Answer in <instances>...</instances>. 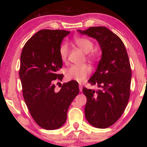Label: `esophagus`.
<instances>
[{"label":"esophagus","mask_w":147,"mask_h":147,"mask_svg":"<svg viewBox=\"0 0 147 147\" xmlns=\"http://www.w3.org/2000/svg\"><path fill=\"white\" fill-rule=\"evenodd\" d=\"M82 88H83L82 85V84H79V89H80V92L82 91Z\"/></svg>","instance_id":"34e87169"}]
</instances>
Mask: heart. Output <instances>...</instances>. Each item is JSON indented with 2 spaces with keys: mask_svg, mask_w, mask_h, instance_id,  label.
Listing matches in <instances>:
<instances>
[{
  "mask_svg": "<svg viewBox=\"0 0 147 147\" xmlns=\"http://www.w3.org/2000/svg\"><path fill=\"white\" fill-rule=\"evenodd\" d=\"M74 43L82 51L87 53V58L95 61L99 58L98 53L96 51H91L93 48V43L90 39L82 37H76L74 39ZM59 54L62 61H65L68 55V47L66 44L61 45L59 49ZM91 69L88 65H72L65 71V77L68 80H75L78 82H84L91 73Z\"/></svg>",
  "mask_w": 147,
  "mask_h": 147,
  "instance_id": "heart-1",
  "label": "heart"
}]
</instances>
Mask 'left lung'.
<instances>
[{"instance_id": "1", "label": "left lung", "mask_w": 147, "mask_h": 147, "mask_svg": "<svg viewBox=\"0 0 147 147\" xmlns=\"http://www.w3.org/2000/svg\"><path fill=\"white\" fill-rule=\"evenodd\" d=\"M78 32L96 39L102 52L96 71L88 81L99 89H82L87 97L86 118L94 127L108 128L123 115L130 98L131 71L127 52L120 38L106 27Z\"/></svg>"}]
</instances>
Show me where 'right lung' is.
Wrapping results in <instances>:
<instances>
[{"instance_id": "right-lung-1", "label": "right lung", "mask_w": 147, "mask_h": 147, "mask_svg": "<svg viewBox=\"0 0 147 147\" xmlns=\"http://www.w3.org/2000/svg\"><path fill=\"white\" fill-rule=\"evenodd\" d=\"M70 32L44 29L24 45L21 55L19 77L23 95L32 117L42 128L56 130L65 123L69 106L79 93L78 84H63L58 92L54 82L61 80L59 54L61 41Z\"/></svg>"}]
</instances>
